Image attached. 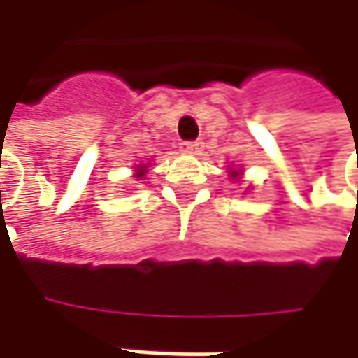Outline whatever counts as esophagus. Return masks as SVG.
I'll return each mask as SVG.
<instances>
[{
	"label": "esophagus",
	"mask_w": 358,
	"mask_h": 358,
	"mask_svg": "<svg viewBox=\"0 0 358 358\" xmlns=\"http://www.w3.org/2000/svg\"><path fill=\"white\" fill-rule=\"evenodd\" d=\"M201 149H203V143L201 141H185V143H181V151L183 153H199Z\"/></svg>",
	"instance_id": "34e87169"
}]
</instances>
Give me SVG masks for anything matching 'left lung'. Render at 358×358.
I'll use <instances>...</instances> for the list:
<instances>
[{"instance_id":"left-lung-1","label":"left lung","mask_w":358,"mask_h":358,"mask_svg":"<svg viewBox=\"0 0 358 358\" xmlns=\"http://www.w3.org/2000/svg\"><path fill=\"white\" fill-rule=\"evenodd\" d=\"M233 175H237V171H233Z\"/></svg>"}]
</instances>
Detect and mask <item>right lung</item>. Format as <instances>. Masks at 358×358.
<instances>
[{
    "label": "right lung",
    "mask_w": 358,
    "mask_h": 358,
    "mask_svg": "<svg viewBox=\"0 0 358 358\" xmlns=\"http://www.w3.org/2000/svg\"><path fill=\"white\" fill-rule=\"evenodd\" d=\"M137 177H143V169H139V171H137Z\"/></svg>",
    "instance_id": "right-lung-1"
}]
</instances>
